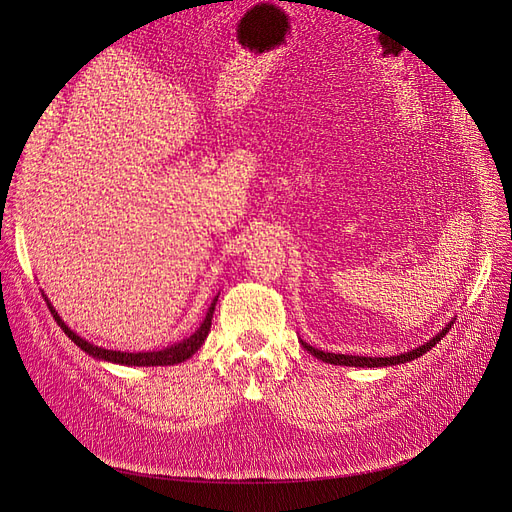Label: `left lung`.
Masks as SVG:
<instances>
[{"mask_svg": "<svg viewBox=\"0 0 512 512\" xmlns=\"http://www.w3.org/2000/svg\"><path fill=\"white\" fill-rule=\"evenodd\" d=\"M454 319L450 324H446V328H442L434 338H429L427 342H423L417 348H411L407 353H400L394 357H359V355H340V353H326V351H319V348L307 344L301 340V346L305 348L307 353H311L313 357H317L319 361L324 363H332V365H346V367H390V365H400V363H409L421 355H425L427 351H432V348L446 336V332L452 328Z\"/></svg>", "mask_w": 512, "mask_h": 512, "instance_id": "8db88e82", "label": "left lung"}]
</instances>
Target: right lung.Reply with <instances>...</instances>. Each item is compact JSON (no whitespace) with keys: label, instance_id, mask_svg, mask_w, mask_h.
I'll use <instances>...</instances> for the list:
<instances>
[{"label":"right lung","instance_id":"add662e5","mask_svg":"<svg viewBox=\"0 0 512 512\" xmlns=\"http://www.w3.org/2000/svg\"><path fill=\"white\" fill-rule=\"evenodd\" d=\"M218 297H220V294H215V297H213V301H211V305L207 309V315L201 321V326L195 330V334H191V336L176 342V344H170L166 348H161V351H147V353L112 351V348H103V346H97V344L85 340L83 336H78L74 330H70L64 324V319L58 315L56 309H53V305L49 303L47 297H45V301H47V307L53 313V317H56L58 326L64 330V334L80 348V351H85L89 357L105 361V363L128 365V367H164V365H176V363H182L186 359H191L199 351V348L203 346V342H205V338H207V334L211 330V317H213V311H215V303H218Z\"/></svg>","mask_w":512,"mask_h":512}]
</instances>
